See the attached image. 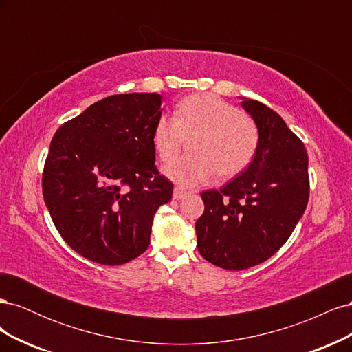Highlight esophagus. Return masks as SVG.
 Instances as JSON below:
<instances>
[{
    "mask_svg": "<svg viewBox=\"0 0 352 352\" xmlns=\"http://www.w3.org/2000/svg\"><path fill=\"white\" fill-rule=\"evenodd\" d=\"M188 195H189V192H186V190L180 189V188H175V190H173V198L175 199H184Z\"/></svg>",
    "mask_w": 352,
    "mask_h": 352,
    "instance_id": "1",
    "label": "esophagus"
}]
</instances>
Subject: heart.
I'll list each match as a JSON object with an SVG mask.
<instances>
[{
  "instance_id": "b5f03b06",
  "label": "heart",
  "mask_w": 352,
  "mask_h": 352,
  "mask_svg": "<svg viewBox=\"0 0 352 352\" xmlns=\"http://www.w3.org/2000/svg\"><path fill=\"white\" fill-rule=\"evenodd\" d=\"M190 141V154L163 168L180 186L192 188L217 173L238 176L257 153L260 132L248 114L214 95L197 94L180 101L176 117L162 116L155 123L153 144L162 162L173 160Z\"/></svg>"
}]
</instances>
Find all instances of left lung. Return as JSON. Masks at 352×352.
I'll return each instance as SVG.
<instances>
[{"label": "left lung", "instance_id": "8db88e82", "mask_svg": "<svg viewBox=\"0 0 352 352\" xmlns=\"http://www.w3.org/2000/svg\"><path fill=\"white\" fill-rule=\"evenodd\" d=\"M241 100L258 127L257 153L228 185L201 194L206 210L195 223L199 254L226 270L254 267L278 252L302 217L310 194L302 141L267 105Z\"/></svg>", "mask_w": 352, "mask_h": 352}]
</instances>
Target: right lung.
<instances>
[{
    "mask_svg": "<svg viewBox=\"0 0 352 352\" xmlns=\"http://www.w3.org/2000/svg\"><path fill=\"white\" fill-rule=\"evenodd\" d=\"M162 98L111 95L52 138L42 194L61 238L87 260L119 265L136 258L150 245L155 211L172 199L153 144Z\"/></svg>",
    "mask_w": 352,
    "mask_h": 352,
    "instance_id": "obj_1",
    "label": "right lung"
}]
</instances>
